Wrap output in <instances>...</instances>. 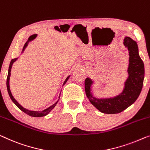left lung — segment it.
Wrapping results in <instances>:
<instances>
[{
	"instance_id": "1",
	"label": "left lung",
	"mask_w": 150,
	"mask_h": 150,
	"mask_svg": "<svg viewBox=\"0 0 150 150\" xmlns=\"http://www.w3.org/2000/svg\"><path fill=\"white\" fill-rule=\"evenodd\" d=\"M123 44L129 51V65L127 78L121 93L110 98H98L93 96L92 86L94 81L89 77L85 80L87 97L98 110L104 114L121 112L136 101L142 91L144 79V64L139 57V48L135 40L125 36Z\"/></svg>"
}]
</instances>
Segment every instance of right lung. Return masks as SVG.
Returning a JSON list of instances; mask_svg holds the SVG:
<instances>
[{
    "instance_id": "right-lung-1",
    "label": "right lung",
    "mask_w": 150,
    "mask_h": 150,
    "mask_svg": "<svg viewBox=\"0 0 150 150\" xmlns=\"http://www.w3.org/2000/svg\"><path fill=\"white\" fill-rule=\"evenodd\" d=\"M38 34H33L32 35H30V37L28 38V40H27V42L25 43V44H24V46L23 47V49H22V51H21V55L22 54H23L24 52V51H25V48L28 47L29 43H30V42L33 41V40H34L35 38L37 37ZM19 57L17 58H15V59H13L11 61V62H10V64H9V67H8V75H7V79H6V88H7V91H8V95H9V96L11 98V99L12 101L13 102V103H14L16 106L19 108L20 110H21V111H23V112H25V114H27V115H28L29 116H30V117H45V116L48 115L49 113L50 112V111L52 110V109L54 108V107L57 106V104H58V102H59V99H60V96H61V93H60V96L59 97V99H58V100L57 102H55L54 104H53L52 106H49L48 108H47L46 109H44V110H42V111H35V110H28V109H26L24 108V107H23L21 106V104H20L19 102H18L15 99L14 97L13 96L12 93H11V91L10 90V85H9V81H10V77H11V69H12V66L13 63L15 61H17V59H19ZM71 75H69L66 78V79L64 80V81L63 83V84H62V86H64V84L66 83L67 81H68V79H69V77H70Z\"/></svg>"
}]
</instances>
